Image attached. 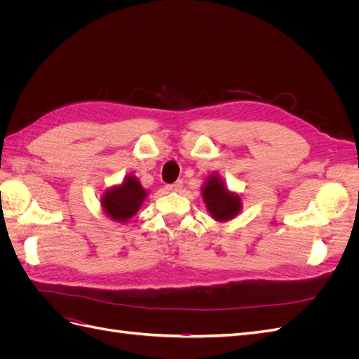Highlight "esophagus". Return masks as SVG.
Wrapping results in <instances>:
<instances>
[{"label":"esophagus","mask_w":359,"mask_h":359,"mask_svg":"<svg viewBox=\"0 0 359 359\" xmlns=\"http://www.w3.org/2000/svg\"><path fill=\"white\" fill-rule=\"evenodd\" d=\"M182 187V181H177L173 184H169V186H166V190L168 191H180Z\"/></svg>","instance_id":"esophagus-1"}]
</instances>
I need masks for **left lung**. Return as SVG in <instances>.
Returning <instances> with one entry per match:
<instances>
[{
    "label": "left lung",
    "instance_id": "left-lung-1",
    "mask_svg": "<svg viewBox=\"0 0 359 359\" xmlns=\"http://www.w3.org/2000/svg\"><path fill=\"white\" fill-rule=\"evenodd\" d=\"M202 190V199L206 211L215 222L226 223L241 212L243 198L240 193L227 189L224 180L214 172L205 178Z\"/></svg>",
    "mask_w": 359,
    "mask_h": 359
}]
</instances>
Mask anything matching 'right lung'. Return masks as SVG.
I'll return each instance as SVG.
<instances>
[{
  "label": "right lung",
  "instance_id": "add662e5",
  "mask_svg": "<svg viewBox=\"0 0 359 359\" xmlns=\"http://www.w3.org/2000/svg\"><path fill=\"white\" fill-rule=\"evenodd\" d=\"M147 196L148 191L133 173H130L121 182L102 193L100 206L115 223H127L140 210Z\"/></svg>",
  "mask_w": 359,
  "mask_h": 359
}]
</instances>
